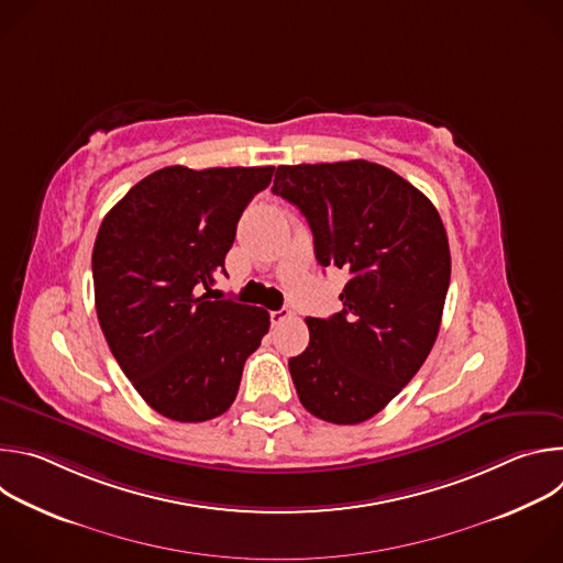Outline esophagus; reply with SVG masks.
<instances>
[{"label":"esophagus","mask_w":563,"mask_h":563,"mask_svg":"<svg viewBox=\"0 0 563 563\" xmlns=\"http://www.w3.org/2000/svg\"><path fill=\"white\" fill-rule=\"evenodd\" d=\"M269 318H272V325H280V323H285V320L291 318V311L287 307H283V309L269 311Z\"/></svg>","instance_id":"1"}]
</instances>
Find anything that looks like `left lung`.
I'll list each match as a JSON object with an SVG mask.
<instances>
[{
	"label": "left lung",
	"instance_id": "obj_1",
	"mask_svg": "<svg viewBox=\"0 0 563 563\" xmlns=\"http://www.w3.org/2000/svg\"><path fill=\"white\" fill-rule=\"evenodd\" d=\"M272 191L296 205L316 261L343 269V311L307 318L289 358L313 417L356 426L378 415L426 363L450 287V245L434 205L387 167L350 159L278 167Z\"/></svg>",
	"mask_w": 563,
	"mask_h": 563
}]
</instances>
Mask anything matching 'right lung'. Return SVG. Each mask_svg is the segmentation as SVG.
I'll return each mask as SVG.
<instances>
[{
	"label": "right lung",
	"mask_w": 563,
	"mask_h": 563,
	"mask_svg": "<svg viewBox=\"0 0 563 563\" xmlns=\"http://www.w3.org/2000/svg\"><path fill=\"white\" fill-rule=\"evenodd\" d=\"M274 167H165L104 216L93 247L96 309L118 365L172 421L229 410L245 361L269 332L263 307L207 300L235 224Z\"/></svg>",
	"instance_id": "1"
}]
</instances>
